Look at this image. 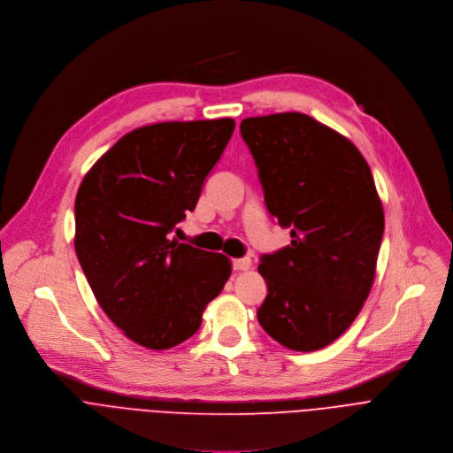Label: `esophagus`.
I'll return each mask as SVG.
<instances>
[{
    "instance_id": "esophagus-1",
    "label": "esophagus",
    "mask_w": 453,
    "mask_h": 453,
    "mask_svg": "<svg viewBox=\"0 0 453 453\" xmlns=\"http://www.w3.org/2000/svg\"><path fill=\"white\" fill-rule=\"evenodd\" d=\"M250 265H251V260H250L248 257L234 258V260H232V267H234L235 271H246V269H250Z\"/></svg>"
}]
</instances>
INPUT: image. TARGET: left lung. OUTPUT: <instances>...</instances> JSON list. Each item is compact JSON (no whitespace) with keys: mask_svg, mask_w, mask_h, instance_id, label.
Masks as SVG:
<instances>
[{"mask_svg":"<svg viewBox=\"0 0 453 453\" xmlns=\"http://www.w3.org/2000/svg\"><path fill=\"white\" fill-rule=\"evenodd\" d=\"M264 203L291 244L260 255V326L296 351L335 341L366 302L384 235L372 169L341 134L300 114L241 121Z\"/></svg>","mask_w":453,"mask_h":453,"instance_id":"obj_1","label":"left lung"}]
</instances>
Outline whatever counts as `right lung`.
Wrapping results in <instances>:
<instances>
[{
	"instance_id": "1",
	"label": "right lung",
	"mask_w": 453,
	"mask_h": 453,
	"mask_svg": "<svg viewBox=\"0 0 453 453\" xmlns=\"http://www.w3.org/2000/svg\"><path fill=\"white\" fill-rule=\"evenodd\" d=\"M230 118L157 123L121 137L85 174L74 250L111 321L137 344L167 349L202 325L230 277L221 253L171 241L221 158Z\"/></svg>"
}]
</instances>
